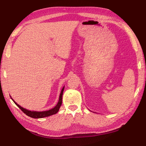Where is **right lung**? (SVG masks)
<instances>
[{
    "mask_svg": "<svg viewBox=\"0 0 146 146\" xmlns=\"http://www.w3.org/2000/svg\"><path fill=\"white\" fill-rule=\"evenodd\" d=\"M64 89V87H63L62 90L61 92H60V96H59V100H58L57 104H56L53 108L51 109V110H49L48 111H31L28 110L25 108H23V107H21V106L17 104L15 102V101L12 99V98L11 99L13 100L15 104L18 106V107L21 109V110L23 111L25 113L26 115H28V117H30L33 118H41L49 117V116L53 115L54 114H56V113L58 111L59 109H60V106L62 105V95H63Z\"/></svg>",
    "mask_w": 146,
    "mask_h": 146,
    "instance_id": "obj_1",
    "label": "right lung"
}]
</instances>
